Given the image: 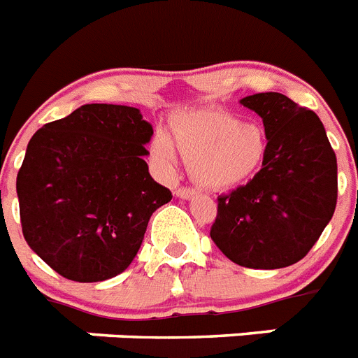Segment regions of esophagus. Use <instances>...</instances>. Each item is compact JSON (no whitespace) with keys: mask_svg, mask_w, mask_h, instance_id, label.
Instances as JSON below:
<instances>
[{"mask_svg":"<svg viewBox=\"0 0 358 358\" xmlns=\"http://www.w3.org/2000/svg\"><path fill=\"white\" fill-rule=\"evenodd\" d=\"M176 196L179 197V199H192V197L197 196V190L196 188H185V186H181V188H177L176 190Z\"/></svg>","mask_w":358,"mask_h":358,"instance_id":"34e87169","label":"esophagus"}]
</instances>
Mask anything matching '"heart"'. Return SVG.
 I'll return each mask as SVG.
<instances>
[{
    "mask_svg": "<svg viewBox=\"0 0 358 358\" xmlns=\"http://www.w3.org/2000/svg\"><path fill=\"white\" fill-rule=\"evenodd\" d=\"M170 135L153 138L159 161L172 164L176 150L190 164L192 177L206 190H230L254 176L267 150V137L258 124L241 122L225 109H197L177 113Z\"/></svg>",
    "mask_w": 358,
    "mask_h": 358,
    "instance_id": "obj_1",
    "label": "heart"
}]
</instances>
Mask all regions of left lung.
I'll use <instances>...</instances> for the list:
<instances>
[{"label": "left lung", "instance_id": "8db88e82", "mask_svg": "<svg viewBox=\"0 0 358 358\" xmlns=\"http://www.w3.org/2000/svg\"><path fill=\"white\" fill-rule=\"evenodd\" d=\"M239 102L264 120L267 150L247 185L217 197L210 238L241 267H289L335 214L336 155L318 115L285 94L256 93Z\"/></svg>", "mask_w": 358, "mask_h": 358}]
</instances>
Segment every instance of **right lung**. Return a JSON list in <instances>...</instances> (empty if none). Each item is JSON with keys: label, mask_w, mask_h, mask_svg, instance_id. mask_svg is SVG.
I'll use <instances>...</instances> for the list:
<instances>
[{"label": "right lung", "mask_w": 358, "mask_h": 358, "mask_svg": "<svg viewBox=\"0 0 358 358\" xmlns=\"http://www.w3.org/2000/svg\"><path fill=\"white\" fill-rule=\"evenodd\" d=\"M152 135L137 108L85 104L29 141L16 179L23 238L64 278L124 273L152 214L172 199L148 172Z\"/></svg>", "instance_id": "1"}]
</instances>
